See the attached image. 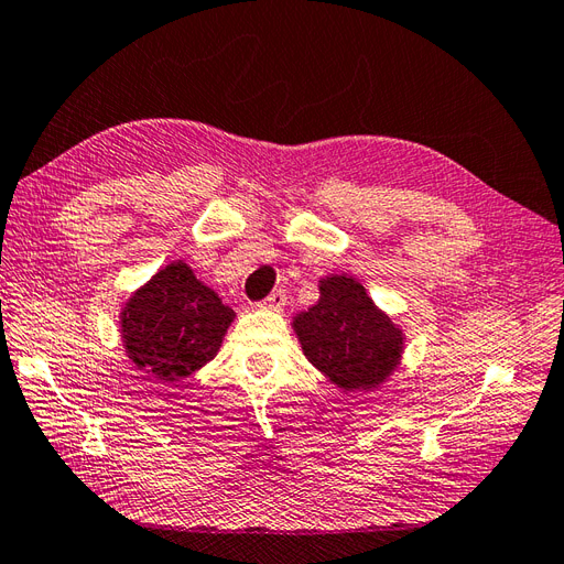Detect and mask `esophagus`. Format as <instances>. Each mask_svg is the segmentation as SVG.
<instances>
[{
    "label": "esophagus",
    "instance_id": "obj_1",
    "mask_svg": "<svg viewBox=\"0 0 564 564\" xmlns=\"http://www.w3.org/2000/svg\"><path fill=\"white\" fill-rule=\"evenodd\" d=\"M284 305H286V294L282 292V289H280V292H272L263 303H261V308H265V311H282L284 308Z\"/></svg>",
    "mask_w": 564,
    "mask_h": 564
}]
</instances>
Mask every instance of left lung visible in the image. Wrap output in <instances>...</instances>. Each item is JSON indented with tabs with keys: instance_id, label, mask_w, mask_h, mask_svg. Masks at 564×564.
<instances>
[{
	"instance_id": "left-lung-1",
	"label": "left lung",
	"mask_w": 564,
	"mask_h": 564,
	"mask_svg": "<svg viewBox=\"0 0 564 564\" xmlns=\"http://www.w3.org/2000/svg\"><path fill=\"white\" fill-rule=\"evenodd\" d=\"M303 355L344 392L377 390L398 369L404 334L350 275L319 280V301L294 317Z\"/></svg>"
}]
</instances>
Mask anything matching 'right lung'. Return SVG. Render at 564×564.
Returning a JSON list of instances; mask_svg holds the SVG:
<instances>
[{
    "label": "right lung",
    "mask_w": 564,
    "mask_h": 564,
    "mask_svg": "<svg viewBox=\"0 0 564 564\" xmlns=\"http://www.w3.org/2000/svg\"><path fill=\"white\" fill-rule=\"evenodd\" d=\"M235 319L191 265L174 261L133 292L119 313L129 360L162 386H178L212 362Z\"/></svg>",
    "instance_id": "obj_1"
}]
</instances>
